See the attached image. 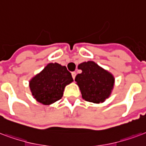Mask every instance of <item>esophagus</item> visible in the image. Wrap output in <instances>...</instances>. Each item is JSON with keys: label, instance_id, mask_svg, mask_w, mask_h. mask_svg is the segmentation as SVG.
<instances>
[{"label": "esophagus", "instance_id": "34e87169", "mask_svg": "<svg viewBox=\"0 0 146 146\" xmlns=\"http://www.w3.org/2000/svg\"><path fill=\"white\" fill-rule=\"evenodd\" d=\"M72 78H73V79L75 78V76H76V72H72Z\"/></svg>", "mask_w": 146, "mask_h": 146}]
</instances>
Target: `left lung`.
Listing matches in <instances>:
<instances>
[{
	"mask_svg": "<svg viewBox=\"0 0 146 146\" xmlns=\"http://www.w3.org/2000/svg\"><path fill=\"white\" fill-rule=\"evenodd\" d=\"M78 68L82 72L77 74L75 81L80 88L83 99L95 104L104 102L113 88V75L91 61L80 64Z\"/></svg>",
	"mask_w": 146,
	"mask_h": 146,
	"instance_id": "obj_1",
	"label": "left lung"
}]
</instances>
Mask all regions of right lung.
<instances>
[{
	"label": "right lung",
	"mask_w": 146,
	"mask_h": 146,
	"mask_svg": "<svg viewBox=\"0 0 146 146\" xmlns=\"http://www.w3.org/2000/svg\"><path fill=\"white\" fill-rule=\"evenodd\" d=\"M72 81L65 66L50 63L30 81V88L37 101L48 105L60 100L65 87Z\"/></svg>",
	"instance_id": "right-lung-1"
}]
</instances>
